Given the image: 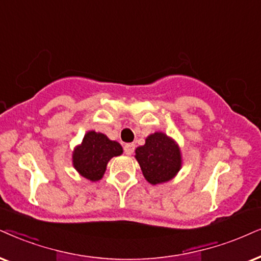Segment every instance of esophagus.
Returning <instances> with one entry per match:
<instances>
[{
    "label": "esophagus",
    "instance_id": "34e87169",
    "mask_svg": "<svg viewBox=\"0 0 261 261\" xmlns=\"http://www.w3.org/2000/svg\"><path fill=\"white\" fill-rule=\"evenodd\" d=\"M135 150V144L134 143H126L124 146V151L126 155H131Z\"/></svg>",
    "mask_w": 261,
    "mask_h": 261
}]
</instances>
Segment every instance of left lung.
<instances>
[{"label":"left lung","mask_w":261,"mask_h":261,"mask_svg":"<svg viewBox=\"0 0 261 261\" xmlns=\"http://www.w3.org/2000/svg\"><path fill=\"white\" fill-rule=\"evenodd\" d=\"M135 153L144 178L153 186L169 182L182 167L179 147L164 133L149 135L144 146L137 147Z\"/></svg>","instance_id":"1"}]
</instances>
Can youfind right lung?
I'll list each match as a JSON object with an SVG mask.
<instances>
[{
    "mask_svg": "<svg viewBox=\"0 0 261 261\" xmlns=\"http://www.w3.org/2000/svg\"><path fill=\"white\" fill-rule=\"evenodd\" d=\"M123 154V148L118 142L111 141L106 135L88 131L72 155V163L81 176L91 182L103 177L107 164L113 156Z\"/></svg>",
    "mask_w": 261,
    "mask_h": 261,
    "instance_id": "obj_1",
    "label": "right lung"
}]
</instances>
